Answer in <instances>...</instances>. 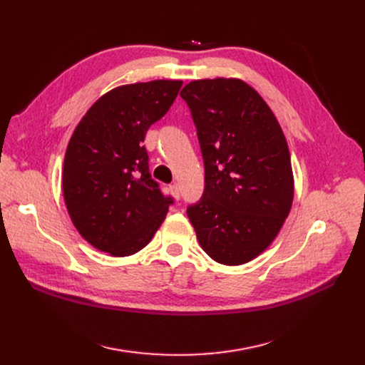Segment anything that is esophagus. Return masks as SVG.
<instances>
[{
    "label": "esophagus",
    "instance_id": "esophagus-1",
    "mask_svg": "<svg viewBox=\"0 0 365 365\" xmlns=\"http://www.w3.org/2000/svg\"><path fill=\"white\" fill-rule=\"evenodd\" d=\"M170 192H171V195L173 197H175L176 200H179L180 198V186L178 185V183H173L171 186H170Z\"/></svg>",
    "mask_w": 365,
    "mask_h": 365
}]
</instances>
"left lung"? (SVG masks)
<instances>
[{"instance_id":"1","label":"left lung","mask_w":365,"mask_h":365,"mask_svg":"<svg viewBox=\"0 0 365 365\" xmlns=\"http://www.w3.org/2000/svg\"><path fill=\"white\" fill-rule=\"evenodd\" d=\"M180 96L205 168L202 198L187 207V217L210 257L244 264L271 245L292 210L289 145L271 108L242 80H195Z\"/></svg>"}]
</instances>
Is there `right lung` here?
<instances>
[{
  "label": "right lung",
  "mask_w": 365,
  "mask_h": 365,
  "mask_svg": "<svg viewBox=\"0 0 365 365\" xmlns=\"http://www.w3.org/2000/svg\"><path fill=\"white\" fill-rule=\"evenodd\" d=\"M182 84L155 80L112 88L73 130L63 164L65 204L76 231L101 252L138 253L167 216L173 200L150 178L143 140Z\"/></svg>",
  "instance_id": "add662e5"
}]
</instances>
